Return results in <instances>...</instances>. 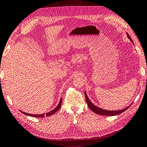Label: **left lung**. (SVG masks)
<instances>
[{
    "label": "left lung",
    "instance_id": "left-lung-1",
    "mask_svg": "<svg viewBox=\"0 0 147 147\" xmlns=\"http://www.w3.org/2000/svg\"><path fill=\"white\" fill-rule=\"evenodd\" d=\"M127 36L128 37V38L131 40L132 42L133 43V41H132V39L131 38V37L129 36V34L127 33ZM85 99H86V101H87V105L88 106L89 108L92 111H93L95 113H96L97 115H105V116H114V115H119L120 113H123V111H125L126 110L129 108V106L127 108H125L124 109H122L121 110H119V111H110V110H103V109L100 108L97 106H95L94 105L92 104V102L90 101V100L88 99V97L87 95V93L86 92H85Z\"/></svg>",
    "mask_w": 147,
    "mask_h": 147
}]
</instances>
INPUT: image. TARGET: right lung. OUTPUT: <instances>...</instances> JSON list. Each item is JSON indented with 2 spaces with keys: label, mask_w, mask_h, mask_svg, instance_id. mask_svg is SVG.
Segmentation results:
<instances>
[{
  "label": "right lung",
  "mask_w": 147,
  "mask_h": 147,
  "mask_svg": "<svg viewBox=\"0 0 147 147\" xmlns=\"http://www.w3.org/2000/svg\"><path fill=\"white\" fill-rule=\"evenodd\" d=\"M61 104H62V99H60V102H59V105H57V107L55 108V109H53V110H51V111H50V112H48V113H47L46 114H40V115H32V114H29V113H25V112H22V111H20L22 112V113H23L24 114H25V115H28V116H30V117H45V116H47V117H48V116H50V115H53L55 113L56 111H58L59 109H60V106H61Z\"/></svg>",
  "instance_id": "obj_1"
}]
</instances>
